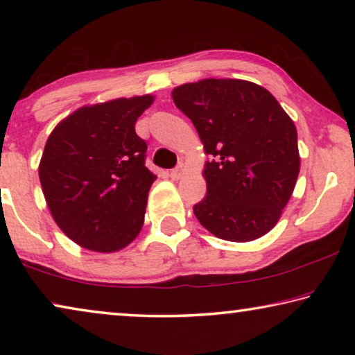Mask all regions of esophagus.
<instances>
[{"mask_svg":"<svg viewBox=\"0 0 355 355\" xmlns=\"http://www.w3.org/2000/svg\"><path fill=\"white\" fill-rule=\"evenodd\" d=\"M184 164L183 163H180L175 169H172L171 171V177L173 178V180H178V178H182L183 177V173H184Z\"/></svg>","mask_w":355,"mask_h":355,"instance_id":"34e87169","label":"esophagus"}]
</instances>
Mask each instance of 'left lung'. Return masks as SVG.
Segmentation results:
<instances>
[{
    "label": "left lung",
    "instance_id": "8db88e82",
    "mask_svg": "<svg viewBox=\"0 0 355 355\" xmlns=\"http://www.w3.org/2000/svg\"><path fill=\"white\" fill-rule=\"evenodd\" d=\"M194 123L207 161L200 224L225 241L248 243L277 224L300 169L297 131L274 95L255 83L207 78L172 91Z\"/></svg>",
    "mask_w": 355,
    "mask_h": 355
}]
</instances>
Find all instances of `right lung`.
<instances>
[{"label":"right lung","mask_w":355,"mask_h":355,"mask_svg":"<svg viewBox=\"0 0 355 355\" xmlns=\"http://www.w3.org/2000/svg\"><path fill=\"white\" fill-rule=\"evenodd\" d=\"M152 94L78 107L48 136L39 164L46 205L58 227L81 248L122 250L139 235L156 180L136 135Z\"/></svg>","instance_id":"1"}]
</instances>
